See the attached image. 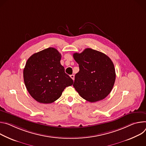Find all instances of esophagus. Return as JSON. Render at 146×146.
<instances>
[{
  "label": "esophagus",
  "mask_w": 146,
  "mask_h": 146,
  "mask_svg": "<svg viewBox=\"0 0 146 146\" xmlns=\"http://www.w3.org/2000/svg\"><path fill=\"white\" fill-rule=\"evenodd\" d=\"M70 77L72 79V80H74V78H75V76H74V75H71L70 76Z\"/></svg>",
  "instance_id": "obj_1"
}]
</instances>
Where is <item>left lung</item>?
<instances>
[{
	"mask_svg": "<svg viewBox=\"0 0 146 146\" xmlns=\"http://www.w3.org/2000/svg\"><path fill=\"white\" fill-rule=\"evenodd\" d=\"M73 57L79 67L73 84L79 94L91 103L105 99L114 86L116 76L110 57L90 48Z\"/></svg>",
	"mask_w": 146,
	"mask_h": 146,
	"instance_id": "obj_1",
	"label": "left lung"
}]
</instances>
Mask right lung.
I'll list each match as a JSON object with an SVG mask.
<instances>
[{
    "label": "right lung",
    "instance_id": "obj_1",
    "mask_svg": "<svg viewBox=\"0 0 146 146\" xmlns=\"http://www.w3.org/2000/svg\"><path fill=\"white\" fill-rule=\"evenodd\" d=\"M61 58L57 49L48 47L28 59L23 71L24 83L30 95L38 102H55L65 88L73 84V80L60 64Z\"/></svg>",
    "mask_w": 146,
    "mask_h": 146
}]
</instances>
